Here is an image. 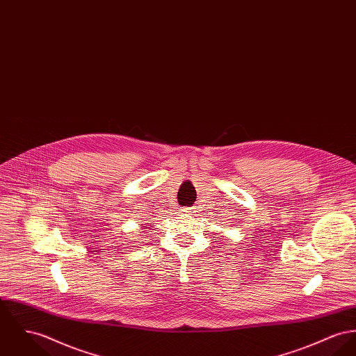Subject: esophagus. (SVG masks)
Masks as SVG:
<instances>
[{"mask_svg": "<svg viewBox=\"0 0 356 356\" xmlns=\"http://www.w3.org/2000/svg\"><path fill=\"white\" fill-rule=\"evenodd\" d=\"M182 212H184V213L186 214V216H189V214L193 213V211H191V209H189V208H186V209H184V211H182Z\"/></svg>", "mask_w": 356, "mask_h": 356, "instance_id": "34e87169", "label": "esophagus"}]
</instances>
